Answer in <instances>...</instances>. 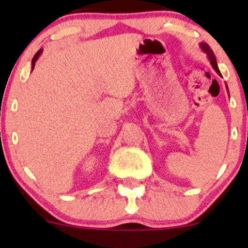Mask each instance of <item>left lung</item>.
Returning a JSON list of instances; mask_svg holds the SVG:
<instances>
[{"mask_svg":"<svg viewBox=\"0 0 248 248\" xmlns=\"http://www.w3.org/2000/svg\"><path fill=\"white\" fill-rule=\"evenodd\" d=\"M199 47H201L202 51H203V52L206 55L207 59H209V62H210V64H211V66L213 67V70H215L216 72H217L218 75L221 77L220 71H219V69H218L217 61H216L215 53H213V51L211 50V47H210L209 45L206 44V43H201V44H199ZM226 88H227V85H226ZM227 91H229V88H227Z\"/></svg>","mask_w":248,"mask_h":248,"instance_id":"1","label":"left lung"}]
</instances>
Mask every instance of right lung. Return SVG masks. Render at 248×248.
Here are the masks:
<instances>
[{
	"label": "right lung",
	"mask_w": 248,
	"mask_h": 248,
	"mask_svg": "<svg viewBox=\"0 0 248 248\" xmlns=\"http://www.w3.org/2000/svg\"><path fill=\"white\" fill-rule=\"evenodd\" d=\"M42 55V49L41 50H38L37 51V53L35 56H33V58H32V62H31V69L33 70V67H35V64H36V62H37V59L39 58V56Z\"/></svg>",
	"instance_id": "obj_1"
}]
</instances>
